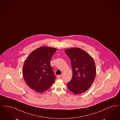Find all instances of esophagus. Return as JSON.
<instances>
[{"label": "esophagus", "instance_id": "34e87169", "mask_svg": "<svg viewBox=\"0 0 120 120\" xmlns=\"http://www.w3.org/2000/svg\"><path fill=\"white\" fill-rule=\"evenodd\" d=\"M61 76H62L61 75H57V78H58V79H59V78H60L61 77Z\"/></svg>", "mask_w": 120, "mask_h": 120}]
</instances>
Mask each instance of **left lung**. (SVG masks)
Segmentation results:
<instances>
[{
  "mask_svg": "<svg viewBox=\"0 0 120 120\" xmlns=\"http://www.w3.org/2000/svg\"><path fill=\"white\" fill-rule=\"evenodd\" d=\"M71 62L73 75L67 83L68 89L75 94L83 93L91 86L95 79L96 69L93 58L81 49H66Z\"/></svg>",
  "mask_w": 120,
  "mask_h": 120,
  "instance_id": "obj_1",
  "label": "left lung"
}]
</instances>
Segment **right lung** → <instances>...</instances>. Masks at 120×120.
Returning a JSON list of instances; mask_svg holds the SVG:
<instances>
[{"label": "right lung", "mask_w": 120, "mask_h": 120, "mask_svg": "<svg viewBox=\"0 0 120 120\" xmlns=\"http://www.w3.org/2000/svg\"><path fill=\"white\" fill-rule=\"evenodd\" d=\"M57 49L42 46L31 53L23 67L24 80L30 87L38 92H43L53 84L56 77L50 60Z\"/></svg>", "instance_id": "right-lung-1"}]
</instances>
